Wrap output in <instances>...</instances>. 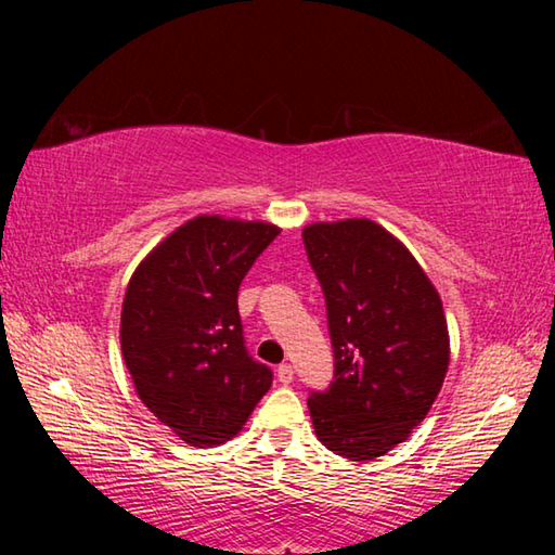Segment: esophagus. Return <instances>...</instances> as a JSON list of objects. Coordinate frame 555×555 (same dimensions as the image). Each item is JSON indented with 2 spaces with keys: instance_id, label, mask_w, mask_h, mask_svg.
I'll use <instances>...</instances> for the list:
<instances>
[{
  "instance_id": "esophagus-1",
  "label": "esophagus",
  "mask_w": 555,
  "mask_h": 555,
  "mask_svg": "<svg viewBox=\"0 0 555 555\" xmlns=\"http://www.w3.org/2000/svg\"><path fill=\"white\" fill-rule=\"evenodd\" d=\"M276 376H279L281 384H291L293 382V367H291V364H281V367L276 370Z\"/></svg>"
}]
</instances>
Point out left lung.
I'll return each instance as SVG.
<instances>
[{
  "mask_svg": "<svg viewBox=\"0 0 555 555\" xmlns=\"http://www.w3.org/2000/svg\"><path fill=\"white\" fill-rule=\"evenodd\" d=\"M302 241L334 346V382L308 398L314 434L336 455L374 460L408 439L441 391L451 358L443 305L379 223H310Z\"/></svg>",
  "mask_w": 555,
  "mask_h": 555,
  "instance_id": "8db88e82",
  "label": "left lung"
}]
</instances>
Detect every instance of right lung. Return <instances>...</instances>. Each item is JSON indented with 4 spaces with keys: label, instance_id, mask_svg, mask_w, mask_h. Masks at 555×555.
Wrapping results in <instances>:
<instances>
[{
    "label": "right lung",
    "instance_id": "obj_1",
    "mask_svg": "<svg viewBox=\"0 0 555 555\" xmlns=\"http://www.w3.org/2000/svg\"><path fill=\"white\" fill-rule=\"evenodd\" d=\"M279 231L264 221L195 217L128 281L124 362L145 408L185 443L233 439L274 379L247 356L238 288Z\"/></svg>",
    "mask_w": 555,
    "mask_h": 555
}]
</instances>
